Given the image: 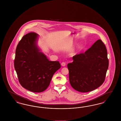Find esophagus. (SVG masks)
<instances>
[{
  "label": "esophagus",
  "mask_w": 121,
  "mask_h": 121,
  "mask_svg": "<svg viewBox=\"0 0 121 121\" xmlns=\"http://www.w3.org/2000/svg\"><path fill=\"white\" fill-rule=\"evenodd\" d=\"M61 65H62V66H66V63H65V62H62V63H61Z\"/></svg>",
  "instance_id": "34e87169"
}]
</instances>
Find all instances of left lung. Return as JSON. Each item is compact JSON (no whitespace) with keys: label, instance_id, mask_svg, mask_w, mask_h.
I'll use <instances>...</instances> for the list:
<instances>
[{"label":"left lung","instance_id":"left-lung-1","mask_svg":"<svg viewBox=\"0 0 121 121\" xmlns=\"http://www.w3.org/2000/svg\"><path fill=\"white\" fill-rule=\"evenodd\" d=\"M68 64L71 86L81 92L92 91L104 83L109 61L108 52L102 41L98 39L84 53L73 57Z\"/></svg>","mask_w":121,"mask_h":121}]
</instances>
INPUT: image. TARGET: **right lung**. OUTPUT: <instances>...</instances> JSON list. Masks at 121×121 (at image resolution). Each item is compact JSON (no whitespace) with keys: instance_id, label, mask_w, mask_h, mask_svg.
<instances>
[{"instance_id":"add662e5","label":"right lung","mask_w":121,"mask_h":121,"mask_svg":"<svg viewBox=\"0 0 121 121\" xmlns=\"http://www.w3.org/2000/svg\"><path fill=\"white\" fill-rule=\"evenodd\" d=\"M39 35L23 36L17 44L14 68L21 85L31 92H41L49 85L54 73L61 68L58 61H50L37 45Z\"/></svg>"}]
</instances>
